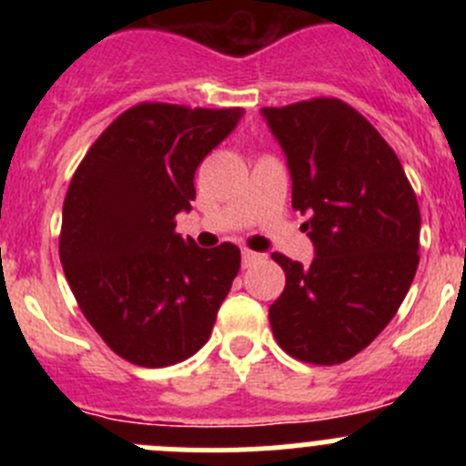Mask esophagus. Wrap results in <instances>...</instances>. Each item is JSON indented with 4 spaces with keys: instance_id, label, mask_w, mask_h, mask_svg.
<instances>
[{
    "instance_id": "34e87169",
    "label": "esophagus",
    "mask_w": 466,
    "mask_h": 466,
    "mask_svg": "<svg viewBox=\"0 0 466 466\" xmlns=\"http://www.w3.org/2000/svg\"><path fill=\"white\" fill-rule=\"evenodd\" d=\"M241 259H243V266H255V263H259V261H263L266 259V255H261V252H255V250H243L241 252Z\"/></svg>"
}]
</instances>
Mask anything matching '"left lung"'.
I'll list each match as a JSON object with an SVG mask.
<instances>
[{
	"instance_id": "8db88e82",
	"label": "left lung",
	"mask_w": 466,
	"mask_h": 466,
	"mask_svg": "<svg viewBox=\"0 0 466 466\" xmlns=\"http://www.w3.org/2000/svg\"><path fill=\"white\" fill-rule=\"evenodd\" d=\"M284 148L293 209L309 216L311 266L272 252L286 272L268 309L293 359L338 365L363 351L401 307L420 266L421 216L397 153L340 98L263 107Z\"/></svg>"
}]
</instances>
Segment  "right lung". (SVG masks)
Wrapping results in <instances>:
<instances>
[{"label": "right lung", "instance_id": "1", "mask_svg": "<svg viewBox=\"0 0 466 466\" xmlns=\"http://www.w3.org/2000/svg\"><path fill=\"white\" fill-rule=\"evenodd\" d=\"M241 107L137 103L89 146L63 205L60 263L94 331L116 356L167 368L209 340L241 268L232 243L198 248L176 232L194 176Z\"/></svg>", "mask_w": 466, "mask_h": 466}]
</instances>
